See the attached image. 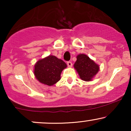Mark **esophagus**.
<instances>
[{
    "label": "esophagus",
    "mask_w": 131,
    "mask_h": 131,
    "mask_svg": "<svg viewBox=\"0 0 131 131\" xmlns=\"http://www.w3.org/2000/svg\"><path fill=\"white\" fill-rule=\"evenodd\" d=\"M67 65L69 68H71L73 64H72V63L71 62V61H68V62H67Z\"/></svg>",
    "instance_id": "esophagus-1"
}]
</instances>
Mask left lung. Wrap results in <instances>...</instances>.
Segmentation results:
<instances>
[{"instance_id":"left-lung-1","label":"left lung","mask_w":131,"mask_h":131,"mask_svg":"<svg viewBox=\"0 0 131 131\" xmlns=\"http://www.w3.org/2000/svg\"><path fill=\"white\" fill-rule=\"evenodd\" d=\"M76 58L74 68L81 79L84 81L92 80L100 70L99 64L84 53L78 55Z\"/></svg>"}]
</instances>
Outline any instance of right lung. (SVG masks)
Here are the masks:
<instances>
[{"label": "right lung", "mask_w": 131, "mask_h": 131, "mask_svg": "<svg viewBox=\"0 0 131 131\" xmlns=\"http://www.w3.org/2000/svg\"><path fill=\"white\" fill-rule=\"evenodd\" d=\"M67 67L63 61L50 55L36 63L34 74L40 83L51 86L60 80L61 72Z\"/></svg>", "instance_id": "1"}]
</instances>
